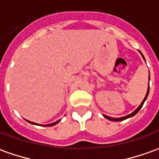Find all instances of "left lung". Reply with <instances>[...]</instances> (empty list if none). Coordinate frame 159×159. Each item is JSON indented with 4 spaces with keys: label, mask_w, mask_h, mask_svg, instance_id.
<instances>
[{
    "label": "left lung",
    "mask_w": 159,
    "mask_h": 159,
    "mask_svg": "<svg viewBox=\"0 0 159 159\" xmlns=\"http://www.w3.org/2000/svg\"><path fill=\"white\" fill-rule=\"evenodd\" d=\"M139 52H140V51H139ZM140 54H141V56H142V58L145 59V57L143 56V54H142L141 52H140ZM149 80H150V75H149ZM149 89H150V88H149V85H148V89H147V94H146V96H145V98H144V100H142L141 104H140V106H139V107L137 108L136 110L134 111L133 112H132L131 114H129V115H127V116H125V117H108V116H107V115H103V116L106 117V118H107L108 120H111V121H116V122H118V121H123V120L127 119V118H129V117H133V116H134L135 114L138 113V111L140 110V108H141V107H142V106H143L144 102H145V101H146V100H147V96H148V93H149Z\"/></svg>",
    "instance_id": "1"
}]
</instances>
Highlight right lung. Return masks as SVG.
I'll use <instances>...</instances> for the list:
<instances>
[{"instance_id": "add662e5", "label": "right lung", "mask_w": 159, "mask_h": 159, "mask_svg": "<svg viewBox=\"0 0 159 159\" xmlns=\"http://www.w3.org/2000/svg\"><path fill=\"white\" fill-rule=\"evenodd\" d=\"M28 123H31V124H35V125H39V126H53V125H55V124H57V123H59L60 120H59V121H57V122H55V123H50V124H46V125H41V124H38V123H33V122H30V121H28V120H26Z\"/></svg>"}]
</instances>
